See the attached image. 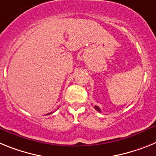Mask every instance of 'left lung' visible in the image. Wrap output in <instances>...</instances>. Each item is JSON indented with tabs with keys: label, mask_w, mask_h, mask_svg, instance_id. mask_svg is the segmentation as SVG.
<instances>
[{
	"label": "left lung",
	"mask_w": 156,
	"mask_h": 156,
	"mask_svg": "<svg viewBox=\"0 0 156 156\" xmlns=\"http://www.w3.org/2000/svg\"><path fill=\"white\" fill-rule=\"evenodd\" d=\"M94 108H95V109H96V110L97 111V112H101V109H100V108H99L98 107H97V106H94Z\"/></svg>",
	"instance_id": "8db88e82"
}]
</instances>
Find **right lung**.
<instances>
[{"label": "right lung", "instance_id": "add662e5", "mask_svg": "<svg viewBox=\"0 0 156 156\" xmlns=\"http://www.w3.org/2000/svg\"><path fill=\"white\" fill-rule=\"evenodd\" d=\"M51 113H52V112H51ZM51 113H48V114H47V115H50V114H51Z\"/></svg>", "mask_w": 156, "mask_h": 156}]
</instances>
